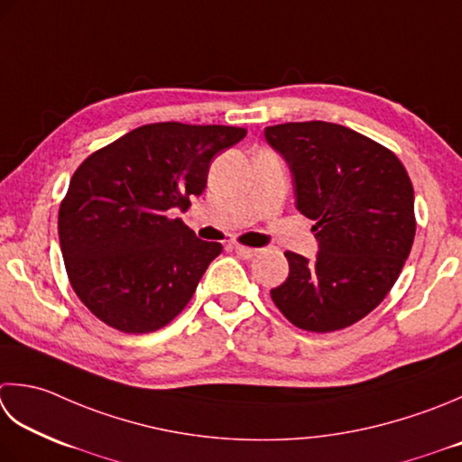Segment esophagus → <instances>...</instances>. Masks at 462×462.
<instances>
[{
	"label": "esophagus",
	"instance_id": "34e87169",
	"mask_svg": "<svg viewBox=\"0 0 462 462\" xmlns=\"http://www.w3.org/2000/svg\"><path fill=\"white\" fill-rule=\"evenodd\" d=\"M232 250L236 252L238 256H242V258H254L256 254H258V248H248V246H242V244H234L232 246Z\"/></svg>",
	"mask_w": 462,
	"mask_h": 462
}]
</instances>
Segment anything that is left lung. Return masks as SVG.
<instances>
[{
	"label": "left lung",
	"instance_id": "8db88e82",
	"mask_svg": "<svg viewBox=\"0 0 462 462\" xmlns=\"http://www.w3.org/2000/svg\"><path fill=\"white\" fill-rule=\"evenodd\" d=\"M264 135L291 166L296 208L319 240L316 260L284 252L291 273L270 296L298 328H346L384 300L411 254V178L391 150L345 125L288 122Z\"/></svg>",
	"mask_w": 462,
	"mask_h": 462
}]
</instances>
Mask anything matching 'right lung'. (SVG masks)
Returning a JSON list of instances; mask_svg holds the SVG:
<instances>
[{
    "mask_svg": "<svg viewBox=\"0 0 462 462\" xmlns=\"http://www.w3.org/2000/svg\"><path fill=\"white\" fill-rule=\"evenodd\" d=\"M244 135L234 125L146 124L81 162L58 234L69 284L96 319L146 334L186 309L222 244L196 238L168 210H186L212 158Z\"/></svg>",
    "mask_w": 462,
    "mask_h": 462,
    "instance_id": "obj_1",
    "label": "right lung"
}]
</instances>
